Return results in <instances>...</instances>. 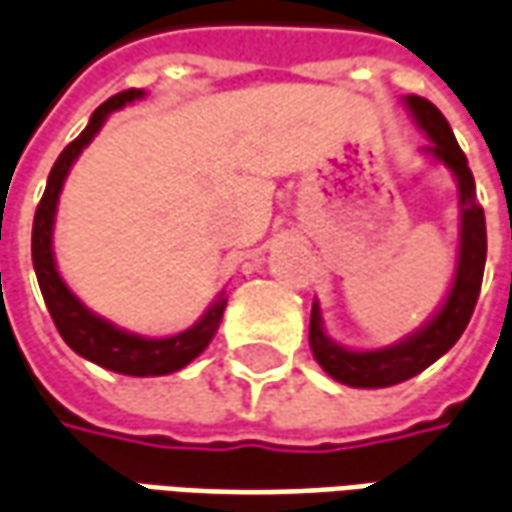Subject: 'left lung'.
Returning <instances> with one entry per match:
<instances>
[{"label": "left lung", "mask_w": 512, "mask_h": 512, "mask_svg": "<svg viewBox=\"0 0 512 512\" xmlns=\"http://www.w3.org/2000/svg\"><path fill=\"white\" fill-rule=\"evenodd\" d=\"M403 103L412 111L415 123L426 131V137L434 142L429 154L454 173L457 187H460V257H457V274H454V283H451L443 308L417 333L406 336L398 344L381 347V350H347L342 344L328 339V333L322 328L319 305L314 302L311 328H308V342H311L314 358L333 381L358 389H381L409 381L457 344L462 330L468 328L476 300H479L485 257H488L485 212L476 201L474 173L468 168V159L454 139L451 125L426 97L409 95Z\"/></svg>", "instance_id": "obj_1"}]
</instances>
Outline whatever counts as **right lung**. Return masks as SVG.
<instances>
[{"mask_svg":"<svg viewBox=\"0 0 512 512\" xmlns=\"http://www.w3.org/2000/svg\"><path fill=\"white\" fill-rule=\"evenodd\" d=\"M145 92L139 89H125L120 95L109 97L103 106H97L89 125L83 128L78 139H72L66 145L61 156L55 159L47 179V190L38 201L36 218H33V269H36L38 288L44 294L47 311H50L55 328L78 356L95 361L100 367H106L111 373L123 375H168L187 367L198 353H204V347L212 342L215 330L221 325V316L227 308V297L221 294L212 302L210 311L198 319L193 328L182 330L168 339H145L137 333L114 328L111 322L100 319L83 305L61 280V274L55 269V255H52V227H55V207L58 196L66 182V173L72 168V162L81 156V151L95 139V134L103 128L106 117L111 111L123 109L125 103H134Z\"/></svg>","mask_w":512,"mask_h":512,"instance_id":"1","label":"right lung"}]
</instances>
